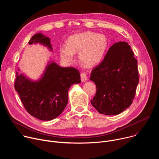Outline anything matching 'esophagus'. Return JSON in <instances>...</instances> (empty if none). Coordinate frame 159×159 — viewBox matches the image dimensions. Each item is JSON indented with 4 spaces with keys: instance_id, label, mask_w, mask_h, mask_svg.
<instances>
[{
    "instance_id": "obj_1",
    "label": "esophagus",
    "mask_w": 159,
    "mask_h": 159,
    "mask_svg": "<svg viewBox=\"0 0 159 159\" xmlns=\"http://www.w3.org/2000/svg\"><path fill=\"white\" fill-rule=\"evenodd\" d=\"M80 77H81V80L82 82H85L87 80V75L84 72H82L80 74Z\"/></svg>"
}]
</instances>
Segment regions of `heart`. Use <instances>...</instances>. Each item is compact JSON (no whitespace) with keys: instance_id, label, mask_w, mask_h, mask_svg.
Instances as JSON below:
<instances>
[{"instance_id":"b5f03b06","label":"heart","mask_w":159,"mask_h":159,"mask_svg":"<svg viewBox=\"0 0 159 159\" xmlns=\"http://www.w3.org/2000/svg\"><path fill=\"white\" fill-rule=\"evenodd\" d=\"M108 47L104 34L86 31L74 34L67 40V46L60 48L61 59L66 63L74 61V54L79 53L80 61L87 67H94L103 59Z\"/></svg>"}]
</instances>
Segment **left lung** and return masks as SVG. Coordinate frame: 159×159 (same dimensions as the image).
<instances>
[{
	"label": "left lung",
	"mask_w": 159,
	"mask_h": 159,
	"mask_svg": "<svg viewBox=\"0 0 159 159\" xmlns=\"http://www.w3.org/2000/svg\"><path fill=\"white\" fill-rule=\"evenodd\" d=\"M96 85L90 101L101 114L117 115L131 104L139 82L137 60L127 42L119 41L108 50L102 61L92 70Z\"/></svg>",
	"instance_id": "left-lung-1"
}]
</instances>
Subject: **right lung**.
Masks as SVG:
<instances>
[{"label": "right lung", "mask_w": 159, "mask_h": 159, "mask_svg": "<svg viewBox=\"0 0 159 159\" xmlns=\"http://www.w3.org/2000/svg\"><path fill=\"white\" fill-rule=\"evenodd\" d=\"M50 39L41 33L32 36L29 44H39L52 51ZM17 71H20L18 68ZM81 82L79 72L72 67H61L49 60L39 79L32 80L16 72L14 87L26 111L34 118L50 121L65 109L68 92L73 84Z\"/></svg>", "instance_id": "1"}]
</instances>
